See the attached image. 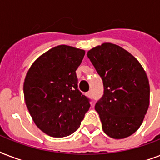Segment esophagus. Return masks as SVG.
I'll return each instance as SVG.
<instances>
[{"instance_id": "34e87169", "label": "esophagus", "mask_w": 160, "mask_h": 160, "mask_svg": "<svg viewBox=\"0 0 160 160\" xmlns=\"http://www.w3.org/2000/svg\"><path fill=\"white\" fill-rule=\"evenodd\" d=\"M86 95H87V96H89V97H92V96H93V92H92V91H91V90H90V91H89V92H88L87 94H86Z\"/></svg>"}]
</instances>
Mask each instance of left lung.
<instances>
[{
    "label": "left lung",
    "mask_w": 160,
    "mask_h": 160,
    "mask_svg": "<svg viewBox=\"0 0 160 160\" xmlns=\"http://www.w3.org/2000/svg\"><path fill=\"white\" fill-rule=\"evenodd\" d=\"M103 81L104 94L95 104L102 129L124 139L139 129L149 105V84L139 62L119 46L105 43L88 51Z\"/></svg>",
    "instance_id": "8db88e82"
}]
</instances>
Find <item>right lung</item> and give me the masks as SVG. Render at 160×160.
Returning <instances> with one entry per match:
<instances>
[{"mask_svg":"<svg viewBox=\"0 0 160 160\" xmlns=\"http://www.w3.org/2000/svg\"><path fill=\"white\" fill-rule=\"evenodd\" d=\"M85 51L58 46L31 65L24 82L26 106L35 124L51 137L76 131L90 107V100L78 89L76 70Z\"/></svg>","mask_w":160,"mask_h":160,"instance_id":"right-lung-1","label":"right lung"}]
</instances>
